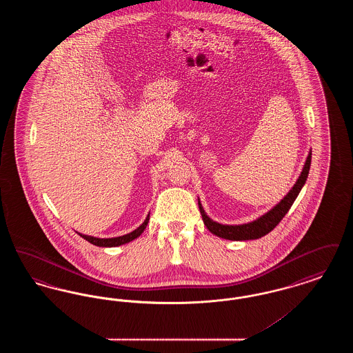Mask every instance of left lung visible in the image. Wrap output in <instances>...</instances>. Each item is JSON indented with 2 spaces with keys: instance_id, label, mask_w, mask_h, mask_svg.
<instances>
[{
  "instance_id": "left-lung-1",
  "label": "left lung",
  "mask_w": 353,
  "mask_h": 353,
  "mask_svg": "<svg viewBox=\"0 0 353 353\" xmlns=\"http://www.w3.org/2000/svg\"><path fill=\"white\" fill-rule=\"evenodd\" d=\"M311 154H312L311 151L308 152V156L303 165L301 176L298 177L296 183L290 189V192L285 194V197L274 208H271L269 212H266L265 214H262L261 217L254 219L252 222L241 223V225L219 223L217 221H213L205 213L201 201L199 199V208H200L202 221H203L205 226L208 228V230L219 238L229 239V241H250V239H258V238H262L263 235L269 234L270 232L287 214V212L290 210V208L292 206V203L296 200L298 194L301 193L303 186L305 184L310 167H311Z\"/></svg>"
}]
</instances>
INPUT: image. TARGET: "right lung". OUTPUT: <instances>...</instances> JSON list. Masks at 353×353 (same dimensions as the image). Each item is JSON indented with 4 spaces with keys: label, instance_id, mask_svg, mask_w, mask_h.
<instances>
[{
    "label": "right lung",
    "instance_id": "1",
    "mask_svg": "<svg viewBox=\"0 0 353 353\" xmlns=\"http://www.w3.org/2000/svg\"><path fill=\"white\" fill-rule=\"evenodd\" d=\"M150 222V213L147 216V219H144V222L137 228L134 229V232L128 233V234L120 235V236H112V238H98V236H92V235L82 234V233H78L82 238H84L85 241H88L90 243L95 245V246H99V248H117V246H121V245H125L131 241L136 239L137 236H140L141 233L145 230L147 225Z\"/></svg>",
    "mask_w": 353,
    "mask_h": 353
}]
</instances>
